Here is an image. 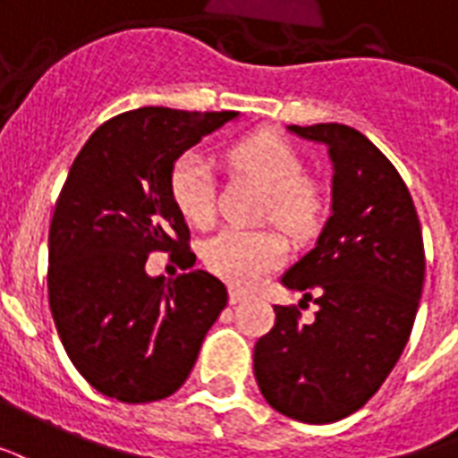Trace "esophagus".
Returning <instances> with one entry per match:
<instances>
[{"mask_svg": "<svg viewBox=\"0 0 458 458\" xmlns=\"http://www.w3.org/2000/svg\"><path fill=\"white\" fill-rule=\"evenodd\" d=\"M246 300V293H242V290H229V302L232 305H239V302H243Z\"/></svg>", "mask_w": 458, "mask_h": 458, "instance_id": "1", "label": "esophagus"}]
</instances>
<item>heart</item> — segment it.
Listing matches in <instances>:
<instances>
[{
	"mask_svg": "<svg viewBox=\"0 0 458 458\" xmlns=\"http://www.w3.org/2000/svg\"><path fill=\"white\" fill-rule=\"evenodd\" d=\"M229 163L268 190V212L293 233L312 232L322 216V195L305 178V160L285 139L261 131L229 148ZM170 197L185 222L207 226L215 219V175L199 153H185L170 170ZM288 259V242L276 229H225L205 246L207 268L236 288H253Z\"/></svg>",
	"mask_w": 458,
	"mask_h": 458,
	"instance_id": "b5f03b06",
	"label": "heart"
}]
</instances>
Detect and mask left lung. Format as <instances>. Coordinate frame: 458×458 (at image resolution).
<instances>
[{
  "label": "left lung",
  "instance_id": "left-lung-1",
  "mask_svg": "<svg viewBox=\"0 0 458 458\" xmlns=\"http://www.w3.org/2000/svg\"><path fill=\"white\" fill-rule=\"evenodd\" d=\"M325 143L332 215L283 285L315 300L312 322L276 305L253 349L263 398L285 417L327 425L369 403L405 349L425 283V246L410 190L373 143L346 123L288 126Z\"/></svg>",
  "mask_w": 458,
  "mask_h": 458
}]
</instances>
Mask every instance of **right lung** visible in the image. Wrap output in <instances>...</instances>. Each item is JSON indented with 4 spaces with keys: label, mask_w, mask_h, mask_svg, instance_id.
Instances as JSON below:
<instances>
[{
    "label": "right lung",
    "mask_w": 458,
    "mask_h": 458,
    "mask_svg": "<svg viewBox=\"0 0 458 458\" xmlns=\"http://www.w3.org/2000/svg\"><path fill=\"white\" fill-rule=\"evenodd\" d=\"M239 112L141 106L112 116L70 165L48 232V302L72 366L119 403H151L188 380L226 288L207 270L146 273L148 253L195 266L170 170Z\"/></svg>",
    "instance_id": "right-lung-1"
}]
</instances>
